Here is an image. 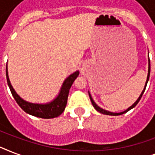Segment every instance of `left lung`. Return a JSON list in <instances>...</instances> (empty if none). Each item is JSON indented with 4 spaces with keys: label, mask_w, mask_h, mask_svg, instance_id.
I'll return each mask as SVG.
<instances>
[{
    "label": "left lung",
    "mask_w": 155,
    "mask_h": 155,
    "mask_svg": "<svg viewBox=\"0 0 155 155\" xmlns=\"http://www.w3.org/2000/svg\"><path fill=\"white\" fill-rule=\"evenodd\" d=\"M150 58H149V68H148V75H147V81H146V84H145V87H144V89L142 90V93H141V95L139 96V97L137 98V100L136 101L134 102V104H132V105L130 106V108H128L125 111H124V112H121V113H112V112H109V111H107L105 110V109H103V108H101V107H99V106L97 105V104L95 103L94 101L92 100V97H91V94H90V92H88V94H89V97H90V100H91V101H92V105H93V107L95 108V109L97 111H98V112H100L101 113H103V114H105V115H111V116H118V115H121V114H123V113H127L128 111H130V109H132L133 108H134L135 106L137 105V103L139 102V101L141 100V98H142V95H143V93H144L145 90H146V87H147V83H148V80H149V78H150Z\"/></svg>",
    "instance_id": "obj_1"
}]
</instances>
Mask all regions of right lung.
I'll use <instances>...</instances> for the list:
<instances>
[{
    "label": "right lung",
    "instance_id": "add662e5",
    "mask_svg": "<svg viewBox=\"0 0 155 155\" xmlns=\"http://www.w3.org/2000/svg\"><path fill=\"white\" fill-rule=\"evenodd\" d=\"M79 74H80L79 71H76L75 72L72 73L64 80L58 97L54 100H53L52 101L47 104H34L24 101L22 98H21L18 96V93L15 92V90L13 89V87H12L10 84V81H9V79H8V69H7V66H6L7 83H8L11 93L14 97L17 103L18 104V105L20 106L25 113L35 116V117H38L44 118V119L57 117L63 113L65 109L66 105H67L69 90H70L74 80L78 77Z\"/></svg>",
    "mask_w": 155,
    "mask_h": 155
}]
</instances>
